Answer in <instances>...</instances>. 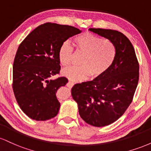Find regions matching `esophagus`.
I'll list each match as a JSON object with an SVG mask.
<instances>
[{"instance_id": "1", "label": "esophagus", "mask_w": 151, "mask_h": 151, "mask_svg": "<svg viewBox=\"0 0 151 151\" xmlns=\"http://www.w3.org/2000/svg\"><path fill=\"white\" fill-rule=\"evenodd\" d=\"M74 82L73 81H68V83H67V86H68V87H70V88H72V86H73V85H74Z\"/></svg>"}]
</instances>
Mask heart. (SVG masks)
<instances>
[{"label":"heart","instance_id":"1","mask_svg":"<svg viewBox=\"0 0 151 151\" xmlns=\"http://www.w3.org/2000/svg\"><path fill=\"white\" fill-rule=\"evenodd\" d=\"M74 45L77 52L83 54L80 60L81 65L65 69L62 74L74 81L85 80L91 75L92 78L101 77L111 67L116 56V47L111 40L90 32L74 37ZM72 57V46L68 42H64L58 51L60 65L68 67Z\"/></svg>","mask_w":151,"mask_h":151}]
</instances>
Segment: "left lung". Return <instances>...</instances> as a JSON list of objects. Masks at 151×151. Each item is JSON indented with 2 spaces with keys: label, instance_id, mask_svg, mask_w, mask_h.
<instances>
[{
  "label": "left lung",
  "instance_id": "1",
  "mask_svg": "<svg viewBox=\"0 0 151 151\" xmlns=\"http://www.w3.org/2000/svg\"><path fill=\"white\" fill-rule=\"evenodd\" d=\"M89 30L111 40L116 56L101 77L76 84L72 96L81 119L90 125L102 127L117 121L132 102L139 79V65L132 44L124 34L108 29Z\"/></svg>",
  "mask_w": 151,
  "mask_h": 151
}]
</instances>
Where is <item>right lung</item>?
<instances>
[{"mask_svg":"<svg viewBox=\"0 0 151 151\" xmlns=\"http://www.w3.org/2000/svg\"><path fill=\"white\" fill-rule=\"evenodd\" d=\"M77 27L47 22L38 26L20 43L13 67V89L19 106L36 121L56 116L60 103L56 93L66 85L65 77L52 79L60 73V47L68 38L80 33Z\"/></svg>","mask_w":151,"mask_h":151,"instance_id":"right-lung-1","label":"right lung"}]
</instances>
